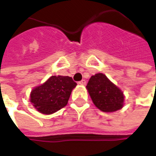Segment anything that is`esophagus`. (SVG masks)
Here are the masks:
<instances>
[{"label": "esophagus", "instance_id": "obj_1", "mask_svg": "<svg viewBox=\"0 0 156 156\" xmlns=\"http://www.w3.org/2000/svg\"><path fill=\"white\" fill-rule=\"evenodd\" d=\"M78 84L80 85H85V84H86V82H85V79H83V80H81V81H79L78 82Z\"/></svg>", "mask_w": 156, "mask_h": 156}]
</instances>
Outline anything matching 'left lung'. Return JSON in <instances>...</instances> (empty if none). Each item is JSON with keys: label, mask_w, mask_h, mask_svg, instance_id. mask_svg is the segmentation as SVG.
<instances>
[{"label": "left lung", "mask_w": 156, "mask_h": 156, "mask_svg": "<svg viewBox=\"0 0 156 156\" xmlns=\"http://www.w3.org/2000/svg\"><path fill=\"white\" fill-rule=\"evenodd\" d=\"M86 89L93 104L102 112H115L124 105L123 91L103 73L91 76Z\"/></svg>", "instance_id": "8db88e82"}]
</instances>
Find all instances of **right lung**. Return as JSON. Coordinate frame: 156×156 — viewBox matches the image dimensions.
<instances>
[{
    "label": "right lung",
    "mask_w": 156,
    "mask_h": 156,
    "mask_svg": "<svg viewBox=\"0 0 156 156\" xmlns=\"http://www.w3.org/2000/svg\"><path fill=\"white\" fill-rule=\"evenodd\" d=\"M77 83L68 76H51L30 92V101L38 112L52 114L67 105Z\"/></svg>",
    "instance_id": "obj_1"
}]
</instances>
